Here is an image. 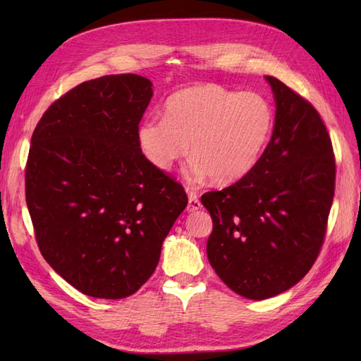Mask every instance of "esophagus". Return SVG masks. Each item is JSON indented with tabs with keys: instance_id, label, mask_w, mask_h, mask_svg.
<instances>
[{
	"instance_id": "1",
	"label": "esophagus",
	"mask_w": 361,
	"mask_h": 361,
	"mask_svg": "<svg viewBox=\"0 0 361 361\" xmlns=\"http://www.w3.org/2000/svg\"><path fill=\"white\" fill-rule=\"evenodd\" d=\"M202 208V203L198 200V195L195 192H189V203H188V211L195 212Z\"/></svg>"
}]
</instances>
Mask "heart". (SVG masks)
Here are the masks:
<instances>
[{"label":"heart","instance_id":"1","mask_svg":"<svg viewBox=\"0 0 361 361\" xmlns=\"http://www.w3.org/2000/svg\"><path fill=\"white\" fill-rule=\"evenodd\" d=\"M273 126V106L262 94L203 83L173 93L164 118L144 119L136 136L145 159L159 171L186 157L190 142L194 157L185 169L188 180L211 176L229 185L255 169Z\"/></svg>","mask_w":361,"mask_h":361}]
</instances>
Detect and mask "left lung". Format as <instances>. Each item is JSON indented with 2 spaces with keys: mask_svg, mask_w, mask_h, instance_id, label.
I'll return each mask as SVG.
<instances>
[{
  "mask_svg": "<svg viewBox=\"0 0 361 361\" xmlns=\"http://www.w3.org/2000/svg\"><path fill=\"white\" fill-rule=\"evenodd\" d=\"M276 116L255 169L202 195L212 217L211 267L243 298H273L309 273L326 235L335 192L332 141L318 111L286 83L265 75Z\"/></svg>",
  "mask_w": 361,
  "mask_h": 361,
  "instance_id": "1",
  "label": "left lung"
}]
</instances>
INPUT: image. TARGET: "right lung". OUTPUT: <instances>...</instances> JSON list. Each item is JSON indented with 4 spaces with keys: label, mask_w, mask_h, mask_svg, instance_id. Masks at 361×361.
Returning a JSON list of instances; mask_svg holds the SVG:
<instances>
[{
    "label": "right lung",
    "mask_w": 361,
    "mask_h": 361,
    "mask_svg": "<svg viewBox=\"0 0 361 361\" xmlns=\"http://www.w3.org/2000/svg\"><path fill=\"white\" fill-rule=\"evenodd\" d=\"M152 96L141 75H104L68 91L34 130L26 203L38 248L88 296L121 299L140 290L188 204L180 183L137 144Z\"/></svg>",
    "instance_id": "right-lung-1"
}]
</instances>
